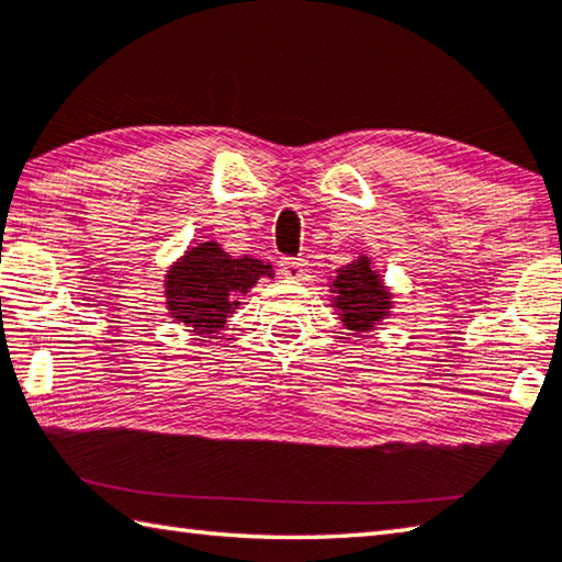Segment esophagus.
<instances>
[{
    "label": "esophagus",
    "instance_id": "1",
    "mask_svg": "<svg viewBox=\"0 0 562 562\" xmlns=\"http://www.w3.org/2000/svg\"><path fill=\"white\" fill-rule=\"evenodd\" d=\"M280 272H282L288 280H302V278H307V260H302V258H297V260L284 258V260L280 262Z\"/></svg>",
    "mask_w": 562,
    "mask_h": 562
}]
</instances>
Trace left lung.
<instances>
[{"label": "left lung", "mask_w": 562, "mask_h": 562, "mask_svg": "<svg viewBox=\"0 0 562 562\" xmlns=\"http://www.w3.org/2000/svg\"><path fill=\"white\" fill-rule=\"evenodd\" d=\"M329 292L331 307L339 314L344 329L356 334L373 331L395 307L391 288L366 252L336 270L334 278H329Z\"/></svg>", "instance_id": "left-lung-1"}]
</instances>
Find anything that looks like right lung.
<instances>
[{"mask_svg": "<svg viewBox=\"0 0 562 562\" xmlns=\"http://www.w3.org/2000/svg\"><path fill=\"white\" fill-rule=\"evenodd\" d=\"M272 278V265L250 255H228L218 240L189 246L165 274V304L177 324L199 336L226 329L228 316L240 307L260 278Z\"/></svg>", "mask_w": 562, "mask_h": 562, "instance_id": "right-lung-1", "label": "right lung"}]
</instances>
